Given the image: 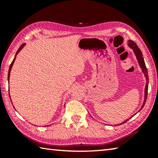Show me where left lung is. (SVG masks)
<instances>
[{"label": "left lung", "mask_w": 158, "mask_h": 158, "mask_svg": "<svg viewBox=\"0 0 158 158\" xmlns=\"http://www.w3.org/2000/svg\"><path fill=\"white\" fill-rule=\"evenodd\" d=\"M127 42H128V43H127L128 46H129L131 48V49H132L134 53H135L136 57H137V59L138 60V63H139V64L140 68H141V69H142V72H143V74H144V76H145L146 79V88H145V95H144V100H143V103L142 106H141V109H139V111L140 110H141V109H142V108L143 107L144 105H145V103H146V98H147V95H148V70H147L146 64H145V62H144V60H143V54H142V53H141V50L139 49V48L137 47V45L136 44L135 42H134V41H132V40H130L127 41ZM132 117H130V118H132ZM130 118L125 120V121H123V122L122 123L119 124V125H122V124L125 123H126Z\"/></svg>", "instance_id": "8db88e82"}]
</instances>
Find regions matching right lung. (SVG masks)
<instances>
[{
	"label": "right lung",
	"instance_id": "obj_1",
	"mask_svg": "<svg viewBox=\"0 0 158 158\" xmlns=\"http://www.w3.org/2000/svg\"><path fill=\"white\" fill-rule=\"evenodd\" d=\"M26 45V43H23V44H22L21 45V47L19 48V49H18V51L17 52V53H16V55H15V58L14 59H13V60H12V63L10 64V68H9V71H8V75H7V79H8V82H9V80H10V72H11V69H12V65H13V64H14V62H15V58H16V56H17V55L18 54V53L20 52V51L23 49V47H24ZM15 108V107H14Z\"/></svg>",
	"mask_w": 158,
	"mask_h": 158
}]
</instances>
